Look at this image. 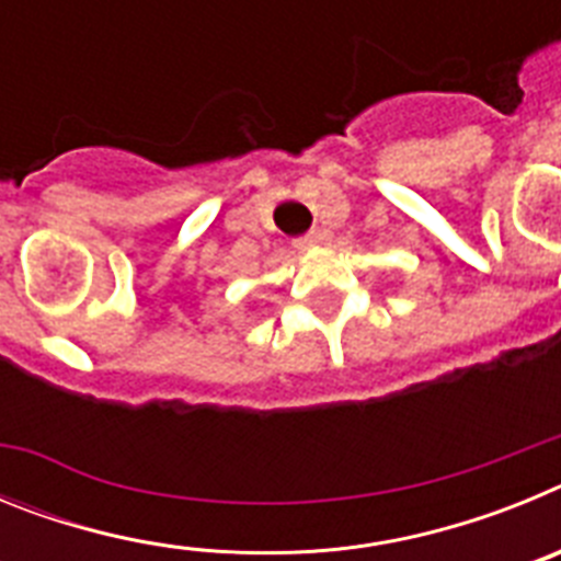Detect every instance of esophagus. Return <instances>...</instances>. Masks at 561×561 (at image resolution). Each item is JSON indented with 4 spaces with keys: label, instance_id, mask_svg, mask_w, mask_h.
I'll return each instance as SVG.
<instances>
[{
    "label": "esophagus",
    "instance_id": "esophagus-1",
    "mask_svg": "<svg viewBox=\"0 0 561 561\" xmlns=\"http://www.w3.org/2000/svg\"><path fill=\"white\" fill-rule=\"evenodd\" d=\"M320 241H323V232L311 230V232H306V236L297 238L295 247H297V250H309V247H317V244H320Z\"/></svg>",
    "mask_w": 561,
    "mask_h": 561
}]
</instances>
